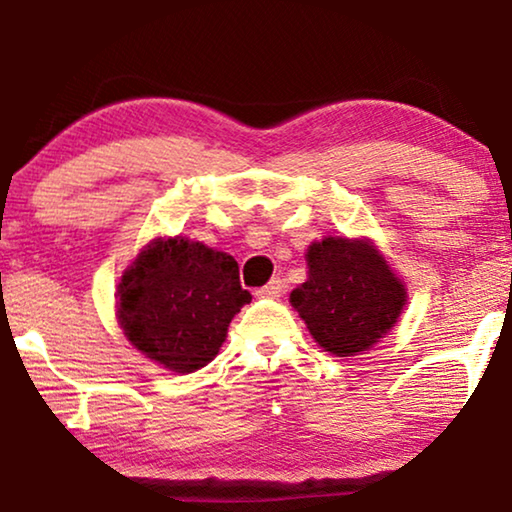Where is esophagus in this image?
Returning a JSON list of instances; mask_svg holds the SVG:
<instances>
[{
	"label": "esophagus",
	"instance_id": "obj_1",
	"mask_svg": "<svg viewBox=\"0 0 512 512\" xmlns=\"http://www.w3.org/2000/svg\"><path fill=\"white\" fill-rule=\"evenodd\" d=\"M280 294H283V280L280 278H271L269 283L257 290V297H266V299H276Z\"/></svg>",
	"mask_w": 512,
	"mask_h": 512
}]
</instances>
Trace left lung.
Segmentation results:
<instances>
[{"instance_id":"left-lung-1","label":"left lung","mask_w":512,"mask_h":512,"mask_svg":"<svg viewBox=\"0 0 512 512\" xmlns=\"http://www.w3.org/2000/svg\"><path fill=\"white\" fill-rule=\"evenodd\" d=\"M306 262L308 280L290 301L331 355L369 350L397 325L406 290L369 241L331 236L308 248Z\"/></svg>"}]
</instances>
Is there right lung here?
Listing matches in <instances>:
<instances>
[{"mask_svg":"<svg viewBox=\"0 0 512 512\" xmlns=\"http://www.w3.org/2000/svg\"><path fill=\"white\" fill-rule=\"evenodd\" d=\"M253 299L232 255L197 241H155L118 285V318L143 355L190 373L218 355L227 327Z\"/></svg>","mask_w":512,"mask_h":512,"instance_id":"1","label":"right lung"}]
</instances>
